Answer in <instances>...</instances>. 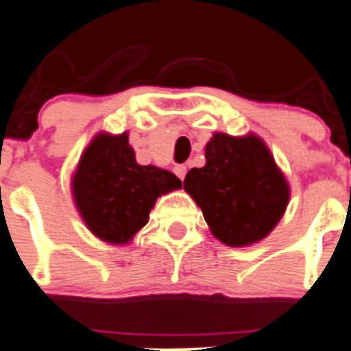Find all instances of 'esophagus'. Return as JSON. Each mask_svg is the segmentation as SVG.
Wrapping results in <instances>:
<instances>
[{
    "mask_svg": "<svg viewBox=\"0 0 351 351\" xmlns=\"http://www.w3.org/2000/svg\"><path fill=\"white\" fill-rule=\"evenodd\" d=\"M175 175L178 176L180 180H185V175H186V166H185V165H178V166H175Z\"/></svg>",
    "mask_w": 351,
    "mask_h": 351,
    "instance_id": "obj_1",
    "label": "esophagus"
}]
</instances>
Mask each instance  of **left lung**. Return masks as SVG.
Wrapping results in <instances>:
<instances>
[{
	"instance_id": "left-lung-1",
	"label": "left lung",
	"mask_w": 351,
	"mask_h": 351,
	"mask_svg": "<svg viewBox=\"0 0 351 351\" xmlns=\"http://www.w3.org/2000/svg\"><path fill=\"white\" fill-rule=\"evenodd\" d=\"M183 189L202 209L217 240L243 247L266 238L283 216L290 189L261 138L214 134L206 166L186 173Z\"/></svg>"
}]
</instances>
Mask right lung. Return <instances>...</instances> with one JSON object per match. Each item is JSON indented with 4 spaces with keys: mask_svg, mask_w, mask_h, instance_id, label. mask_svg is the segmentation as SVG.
<instances>
[{
    "mask_svg": "<svg viewBox=\"0 0 351 351\" xmlns=\"http://www.w3.org/2000/svg\"><path fill=\"white\" fill-rule=\"evenodd\" d=\"M180 186L173 173L137 165L127 134L97 135L73 176L75 204L85 224L110 243L130 241L147 224L156 199Z\"/></svg>",
    "mask_w": 351,
    "mask_h": 351,
    "instance_id": "add662e5",
    "label": "right lung"
}]
</instances>
